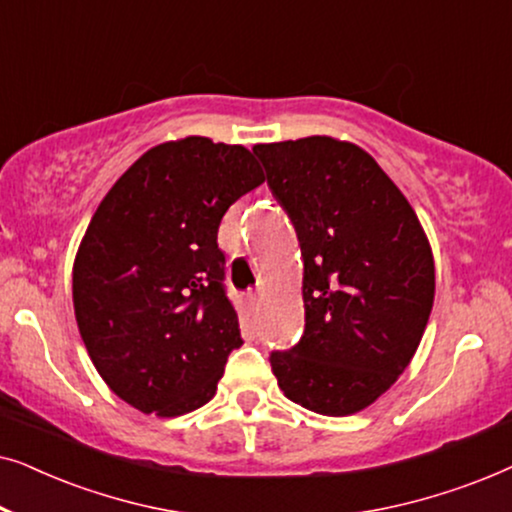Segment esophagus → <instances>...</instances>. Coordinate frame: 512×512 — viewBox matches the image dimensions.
I'll return each mask as SVG.
<instances>
[{"mask_svg":"<svg viewBox=\"0 0 512 512\" xmlns=\"http://www.w3.org/2000/svg\"><path fill=\"white\" fill-rule=\"evenodd\" d=\"M261 296H263L261 286H258L256 291H249V300H251V303H258V300H261Z\"/></svg>","mask_w":512,"mask_h":512,"instance_id":"esophagus-1","label":"esophagus"}]
</instances>
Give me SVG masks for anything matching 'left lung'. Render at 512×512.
<instances>
[{"label": "left lung", "instance_id": "1", "mask_svg": "<svg viewBox=\"0 0 512 512\" xmlns=\"http://www.w3.org/2000/svg\"><path fill=\"white\" fill-rule=\"evenodd\" d=\"M303 254L305 333L270 366L286 398L328 417L373 405L408 368L436 293L431 244L387 172L352 142L256 144Z\"/></svg>", "mask_w": 512, "mask_h": 512}]
</instances>
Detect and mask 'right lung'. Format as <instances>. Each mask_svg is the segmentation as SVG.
<instances>
[{
  "label": "right lung",
  "instance_id": "1",
  "mask_svg": "<svg viewBox=\"0 0 512 512\" xmlns=\"http://www.w3.org/2000/svg\"><path fill=\"white\" fill-rule=\"evenodd\" d=\"M263 181L244 146L184 137L137 158L90 219L72 272L76 324L102 380L139 412L179 417L214 398L242 345L216 235Z\"/></svg>",
  "mask_w": 512,
  "mask_h": 512
}]
</instances>
